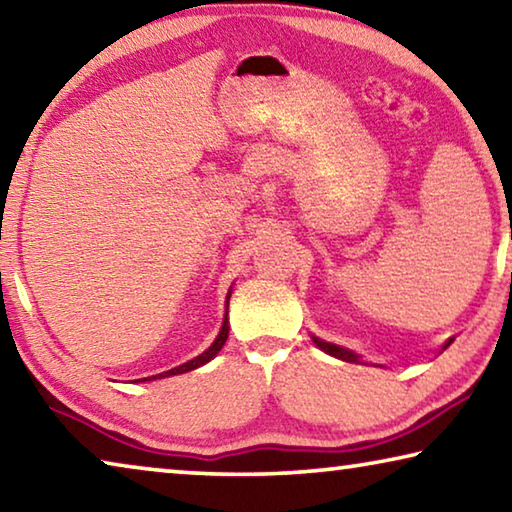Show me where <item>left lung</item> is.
<instances>
[{"label": "left lung", "instance_id": "obj_1", "mask_svg": "<svg viewBox=\"0 0 512 512\" xmlns=\"http://www.w3.org/2000/svg\"><path fill=\"white\" fill-rule=\"evenodd\" d=\"M312 342H314L316 346H319L323 353L332 355V358L344 360V362H360V364H367V362H362V360H360V355H358V353L348 351V348H344V346H337V344H332V342H326V339H319V337H314V335H312ZM451 342H453V337L449 339V342H446V344L442 346V351H444V348H449V346H451Z\"/></svg>", "mask_w": 512, "mask_h": 512}]
</instances>
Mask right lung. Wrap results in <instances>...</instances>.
Masks as SVG:
<instances>
[{"label":"right lung","instance_id":"add662e5","mask_svg":"<svg viewBox=\"0 0 512 512\" xmlns=\"http://www.w3.org/2000/svg\"><path fill=\"white\" fill-rule=\"evenodd\" d=\"M230 296H232V291H227V300H225V316H223V326H221V330H218L216 339H214L212 346H209L205 353H200L198 358H193V360H189V362H184V364H180V367H175V369H168V371H164V373H157V376H150V378H141L139 383H145V380H157V378L177 376V373L193 371V369L202 367V364H207L209 360H214L216 355H218V351H221V348L225 346V342H227V332H230V321H227V303H230Z\"/></svg>","mask_w":512,"mask_h":512}]
</instances>
